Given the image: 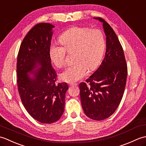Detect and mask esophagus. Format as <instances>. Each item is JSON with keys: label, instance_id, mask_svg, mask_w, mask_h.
I'll return each mask as SVG.
<instances>
[{"label": "esophagus", "instance_id": "1", "mask_svg": "<svg viewBox=\"0 0 146 146\" xmlns=\"http://www.w3.org/2000/svg\"><path fill=\"white\" fill-rule=\"evenodd\" d=\"M77 85V83H70V86H76Z\"/></svg>", "mask_w": 146, "mask_h": 146}]
</instances>
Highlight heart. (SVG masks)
Instances as JSON below:
<instances>
[{
  "instance_id": "1",
  "label": "heart",
  "mask_w": 146,
  "mask_h": 146,
  "mask_svg": "<svg viewBox=\"0 0 146 146\" xmlns=\"http://www.w3.org/2000/svg\"><path fill=\"white\" fill-rule=\"evenodd\" d=\"M60 46L52 43L49 55L51 61L58 68L66 64V52L72 53L73 65L60 75L63 81L75 82L83 78L89 70H94L100 64L105 48V39L100 30L87 27H73L60 37Z\"/></svg>"
}]
</instances>
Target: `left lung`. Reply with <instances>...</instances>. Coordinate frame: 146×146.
Wrapping results in <instances>:
<instances>
[{
  "label": "left lung",
  "mask_w": 146,
  "mask_h": 146,
  "mask_svg": "<svg viewBox=\"0 0 146 146\" xmlns=\"http://www.w3.org/2000/svg\"><path fill=\"white\" fill-rule=\"evenodd\" d=\"M103 23L107 49L104 60L97 70L80 83V98L85 115L90 119L102 120L112 115L124 93L127 66L124 52L115 33L106 21Z\"/></svg>",
  "instance_id": "obj_1"
}]
</instances>
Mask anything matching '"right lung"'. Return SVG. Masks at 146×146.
<instances>
[{
	"mask_svg": "<svg viewBox=\"0 0 146 146\" xmlns=\"http://www.w3.org/2000/svg\"><path fill=\"white\" fill-rule=\"evenodd\" d=\"M54 26L39 23L24 37L17 60V83L24 107L35 120L43 123L56 122L63 113L66 83H57V73L49 55ZM38 64L41 68L33 79L27 73Z\"/></svg>",
	"mask_w": 146,
	"mask_h": 146,
	"instance_id": "add662e5",
	"label": "right lung"
}]
</instances>
